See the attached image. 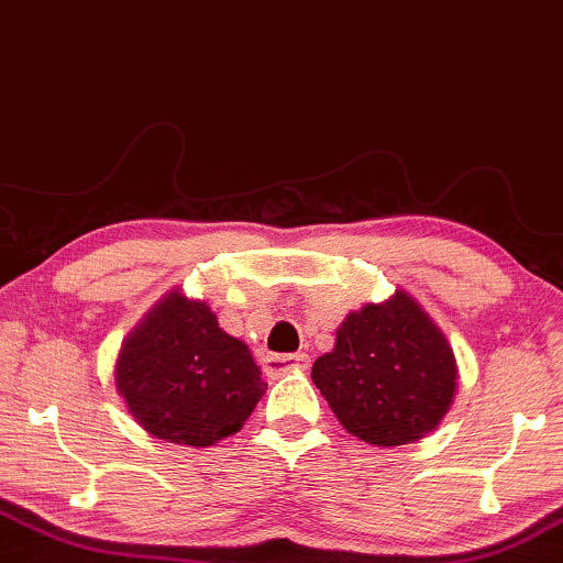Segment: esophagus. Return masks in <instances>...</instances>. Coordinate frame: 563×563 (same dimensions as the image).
I'll list each match as a JSON object with an SVG mask.
<instances>
[{
	"instance_id": "1",
	"label": "esophagus",
	"mask_w": 563,
	"mask_h": 563,
	"mask_svg": "<svg viewBox=\"0 0 563 563\" xmlns=\"http://www.w3.org/2000/svg\"><path fill=\"white\" fill-rule=\"evenodd\" d=\"M264 372L273 377H280V375H288V372L294 369H307L309 367V356L307 354H269L264 356Z\"/></svg>"
}]
</instances>
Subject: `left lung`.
I'll list each match as a JSON object with an SVG mask.
<instances>
[{
	"instance_id": "obj_1",
	"label": "left lung",
	"mask_w": 563,
	"mask_h": 563,
	"mask_svg": "<svg viewBox=\"0 0 563 563\" xmlns=\"http://www.w3.org/2000/svg\"><path fill=\"white\" fill-rule=\"evenodd\" d=\"M311 380L351 435L372 445L424 438L451 409L456 358L430 314L404 290L343 320Z\"/></svg>"
}]
</instances>
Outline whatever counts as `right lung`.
Masks as SVG:
<instances>
[{"label":"right lung","instance_id":"right-lung-1","mask_svg":"<svg viewBox=\"0 0 563 563\" xmlns=\"http://www.w3.org/2000/svg\"><path fill=\"white\" fill-rule=\"evenodd\" d=\"M114 385L135 422L205 449L243 428L267 385L252 351L205 301L170 290L123 341Z\"/></svg>","mask_w":563,"mask_h":563}]
</instances>
